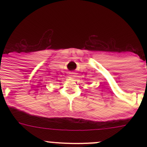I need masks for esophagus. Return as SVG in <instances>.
<instances>
[{
  "instance_id": "esophagus-1",
  "label": "esophagus",
  "mask_w": 147,
  "mask_h": 147,
  "mask_svg": "<svg viewBox=\"0 0 147 147\" xmlns=\"http://www.w3.org/2000/svg\"><path fill=\"white\" fill-rule=\"evenodd\" d=\"M76 75V73H75V72H69V78L74 79V78H76V75Z\"/></svg>"
}]
</instances>
